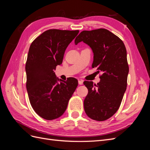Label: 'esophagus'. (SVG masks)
Masks as SVG:
<instances>
[{"label": "esophagus", "mask_w": 150, "mask_h": 150, "mask_svg": "<svg viewBox=\"0 0 150 150\" xmlns=\"http://www.w3.org/2000/svg\"><path fill=\"white\" fill-rule=\"evenodd\" d=\"M78 83H79V85H82V84H83V80H82V79L79 80V81H78Z\"/></svg>", "instance_id": "esophagus-1"}]
</instances>
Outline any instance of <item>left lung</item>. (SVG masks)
<instances>
[{"label": "left lung", "mask_w": 150, "mask_h": 150, "mask_svg": "<svg viewBox=\"0 0 150 150\" xmlns=\"http://www.w3.org/2000/svg\"><path fill=\"white\" fill-rule=\"evenodd\" d=\"M81 41L93 50V68L103 72L97 84L84 82L88 89L84 111L91 119L105 121L118 110L126 89L129 72L126 49L122 40L106 29L82 31L74 42L76 45Z\"/></svg>", "instance_id": "left-lung-1"}]
</instances>
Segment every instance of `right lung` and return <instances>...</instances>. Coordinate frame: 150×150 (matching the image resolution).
I'll list each match as a JSON object with an SVG mask.
<instances>
[{
	"mask_svg": "<svg viewBox=\"0 0 150 150\" xmlns=\"http://www.w3.org/2000/svg\"><path fill=\"white\" fill-rule=\"evenodd\" d=\"M78 33V30L49 29L30 46L25 64L26 88L31 106L45 120H55L64 114L78 85L74 78L57 83L54 72L62 64L67 47Z\"/></svg>",
	"mask_w": 150,
	"mask_h": 150,
	"instance_id": "1",
	"label": "right lung"
}]
</instances>
